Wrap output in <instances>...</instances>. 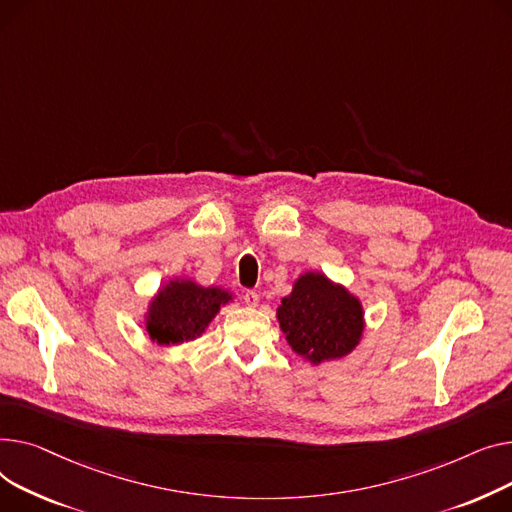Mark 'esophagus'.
<instances>
[{
	"label": "esophagus",
	"mask_w": 512,
	"mask_h": 512,
	"mask_svg": "<svg viewBox=\"0 0 512 512\" xmlns=\"http://www.w3.org/2000/svg\"><path fill=\"white\" fill-rule=\"evenodd\" d=\"M244 302H246V306L256 308V306H258V302H260V295H258L256 291L248 289V291H244Z\"/></svg>",
	"instance_id": "esophagus-1"
}]
</instances>
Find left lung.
Listing matches in <instances>:
<instances>
[{
	"instance_id": "obj_1",
	"label": "left lung",
	"mask_w": 512,
	"mask_h": 512,
	"mask_svg": "<svg viewBox=\"0 0 512 512\" xmlns=\"http://www.w3.org/2000/svg\"><path fill=\"white\" fill-rule=\"evenodd\" d=\"M277 318L291 349L312 364L345 357L364 333L362 302L322 273L299 277Z\"/></svg>"
}]
</instances>
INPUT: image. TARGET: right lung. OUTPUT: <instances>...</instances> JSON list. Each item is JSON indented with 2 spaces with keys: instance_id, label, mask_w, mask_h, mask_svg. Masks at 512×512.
I'll use <instances>...</instances> for the list:
<instances>
[{
  "instance_id": "right-lung-1",
  "label": "right lung",
  "mask_w": 512,
  "mask_h": 512,
  "mask_svg": "<svg viewBox=\"0 0 512 512\" xmlns=\"http://www.w3.org/2000/svg\"><path fill=\"white\" fill-rule=\"evenodd\" d=\"M229 302L231 293L221 287H202L190 279L169 281L148 306L146 333L157 345L194 341Z\"/></svg>"
}]
</instances>
